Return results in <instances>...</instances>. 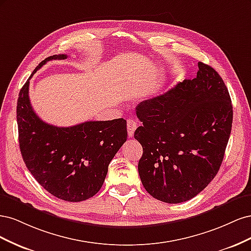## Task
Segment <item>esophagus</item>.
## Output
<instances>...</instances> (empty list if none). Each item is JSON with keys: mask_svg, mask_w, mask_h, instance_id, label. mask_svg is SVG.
<instances>
[{"mask_svg": "<svg viewBox=\"0 0 251 251\" xmlns=\"http://www.w3.org/2000/svg\"><path fill=\"white\" fill-rule=\"evenodd\" d=\"M126 127H127V134L130 137H133L134 132L136 130V127H137V124H136V121L132 118L127 119L126 121Z\"/></svg>", "mask_w": 251, "mask_h": 251, "instance_id": "esophagus-1", "label": "esophagus"}]
</instances>
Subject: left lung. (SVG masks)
Listing matches in <instances>:
<instances>
[{
	"label": "left lung",
	"instance_id": "left-lung-1",
	"mask_svg": "<svg viewBox=\"0 0 251 251\" xmlns=\"http://www.w3.org/2000/svg\"><path fill=\"white\" fill-rule=\"evenodd\" d=\"M198 67L196 78L136 108L143 125L134 134L143 149L139 176L146 191L166 203L191 200L210 183L231 132L228 90L214 68Z\"/></svg>",
	"mask_w": 251,
	"mask_h": 251
}]
</instances>
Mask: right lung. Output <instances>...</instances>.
<instances>
[{
	"mask_svg": "<svg viewBox=\"0 0 251 251\" xmlns=\"http://www.w3.org/2000/svg\"><path fill=\"white\" fill-rule=\"evenodd\" d=\"M66 58L58 54L44 59L29 79L49 60ZM29 79L17 105L23 160L34 179L56 198L87 200L101 188L111 160L126 141V120L86 121L68 127L44 123L30 104Z\"/></svg>",
	"mask_w": 251,
	"mask_h": 251,
	"instance_id": "obj_1",
	"label": "right lung"
}]
</instances>
